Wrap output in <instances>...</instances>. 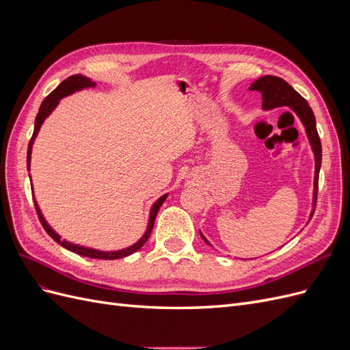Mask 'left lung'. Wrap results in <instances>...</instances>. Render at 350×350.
Returning <instances> with one entry per match:
<instances>
[{
  "mask_svg": "<svg viewBox=\"0 0 350 350\" xmlns=\"http://www.w3.org/2000/svg\"><path fill=\"white\" fill-rule=\"evenodd\" d=\"M250 90H257L261 93L262 109L289 107L302 121L315 156V176H314V196H312V206L315 207L317 194H319V175H320V167H321V142H320L319 133H317L315 116L312 109L310 108L308 102H306L288 81H284L283 79L276 76L260 77L258 80H256L251 84ZM312 215H314V208L311 211L310 219L312 217ZM201 238H203L204 242L210 245V242L203 237V234H201Z\"/></svg>",
  "mask_w": 350,
  "mask_h": 350,
  "instance_id": "1",
  "label": "left lung"
}]
</instances>
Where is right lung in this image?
<instances>
[{
  "instance_id": "obj_1",
  "label": "right lung",
  "mask_w": 350,
  "mask_h": 350,
  "mask_svg": "<svg viewBox=\"0 0 350 350\" xmlns=\"http://www.w3.org/2000/svg\"><path fill=\"white\" fill-rule=\"evenodd\" d=\"M94 86H96V83H93L90 79L81 76V74H74V76H71V77H68L67 80L62 81V83L59 84V86H58L54 92L49 93L48 96L45 98V100L42 102L40 108H39V112H38V115H36V120H35L33 135H31V139H30V142H29V147H27V169H29V171H30L31 147H33L35 139H36V135H38V133H39V130H40V125L44 124V121L46 120V116H49L51 112L57 108V105L59 103V100H61L62 98H66V96H68V94H71V93H74V92H77V90L88 89V88H94ZM29 176H30V175H29ZM166 197H167V194L162 196V197L159 198V200L156 201V203L153 204V207H152V210H150L149 225H147V229H146V232H144V235H143L139 241H137V242L134 243V245H131V247H129V248L120 250V251H99V250H93V248L77 245V243H71V242H68V241H66V239L61 241V237L57 234V232H55L54 229H52V228L48 225V221L45 220L44 215H42V211H40V208H39V206H38V203H36V200H35V207H36V211H38V216H39L40 224H42V226H44V229L46 230V234H48L52 239H54L55 242H58L61 247H64V248H67L68 251L76 252V254H79V256H83V257L100 258V260H116V258H122V257H126V256H131L133 252L139 251V250L144 245L146 241L149 239V237H150V234H152V229H153V225H154V219H156L157 211H159V208H161V206L163 204V201L166 200Z\"/></svg>"
}]
</instances>
